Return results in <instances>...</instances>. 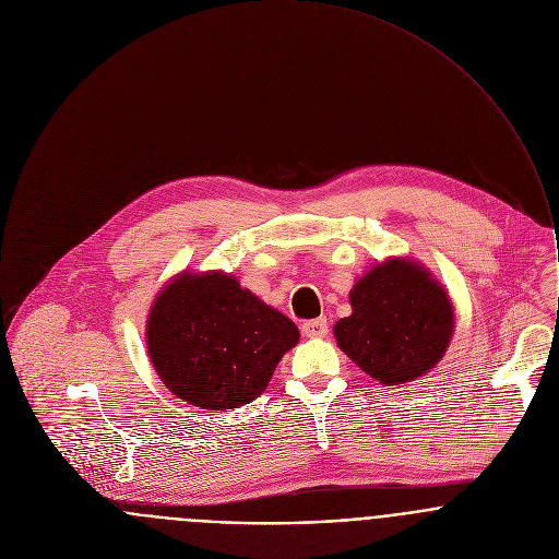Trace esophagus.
<instances>
[{"mask_svg":"<svg viewBox=\"0 0 559 559\" xmlns=\"http://www.w3.org/2000/svg\"><path fill=\"white\" fill-rule=\"evenodd\" d=\"M304 336L306 338H325L328 336V319L321 317V319H314V321H306L304 328H301Z\"/></svg>","mask_w":559,"mask_h":559,"instance_id":"34e87169","label":"esophagus"}]
</instances>
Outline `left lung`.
<instances>
[{"instance_id":"obj_1","label":"left lung","mask_w":559,"mask_h":559,"mask_svg":"<svg viewBox=\"0 0 559 559\" xmlns=\"http://www.w3.org/2000/svg\"><path fill=\"white\" fill-rule=\"evenodd\" d=\"M352 314L334 325L338 347L383 385L436 369L455 330L447 288L412 258H388L354 284Z\"/></svg>"}]
</instances>
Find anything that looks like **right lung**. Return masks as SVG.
Instances as JSON below:
<instances>
[{"instance_id":"1","label":"right lung","mask_w":559,"mask_h":559,"mask_svg":"<svg viewBox=\"0 0 559 559\" xmlns=\"http://www.w3.org/2000/svg\"><path fill=\"white\" fill-rule=\"evenodd\" d=\"M145 343L154 371L178 399L223 412L266 390L299 330L231 273L182 271L156 295Z\"/></svg>"}]
</instances>
